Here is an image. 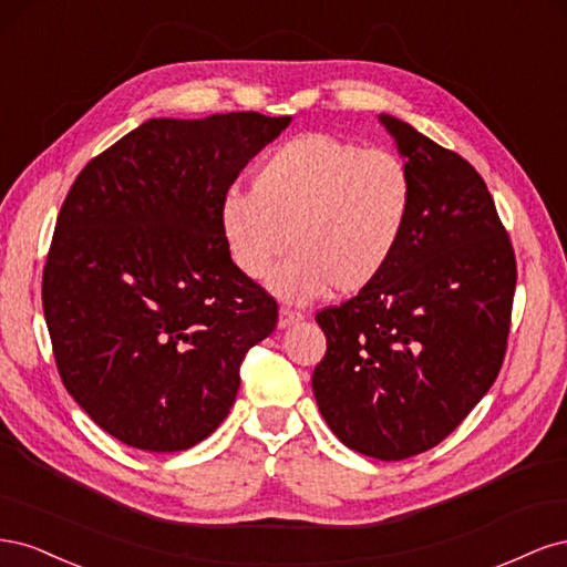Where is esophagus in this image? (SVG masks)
Wrapping results in <instances>:
<instances>
[{
	"mask_svg": "<svg viewBox=\"0 0 567 567\" xmlns=\"http://www.w3.org/2000/svg\"><path fill=\"white\" fill-rule=\"evenodd\" d=\"M302 321V315L300 312H293V310H286V307H281L279 310V329H288V326H293Z\"/></svg>",
	"mask_w": 567,
	"mask_h": 567,
	"instance_id": "1",
	"label": "esophagus"
}]
</instances>
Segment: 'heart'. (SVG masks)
Segmentation results:
<instances>
[{
	"instance_id": "obj_1",
	"label": "heart",
	"mask_w": 567,
	"mask_h": 567,
	"mask_svg": "<svg viewBox=\"0 0 567 567\" xmlns=\"http://www.w3.org/2000/svg\"><path fill=\"white\" fill-rule=\"evenodd\" d=\"M414 213V177L398 153L310 132L274 148L255 169L252 192L229 188L219 231L229 260L290 302L333 288L354 296L398 255Z\"/></svg>"
}]
</instances>
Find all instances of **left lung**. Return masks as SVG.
<instances>
[{
  "mask_svg": "<svg viewBox=\"0 0 567 567\" xmlns=\"http://www.w3.org/2000/svg\"><path fill=\"white\" fill-rule=\"evenodd\" d=\"M379 120L414 177V213L381 277L315 317L326 354L312 390L346 447L402 461L456 431L499 375L516 255L468 161Z\"/></svg>",
  "mask_w": 567,
  "mask_h": 567,
  "instance_id": "left-lung-1",
  "label": "left lung"
}]
</instances>
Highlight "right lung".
<instances>
[{
    "label": "right lung",
    "instance_id": "obj_1",
    "mask_svg": "<svg viewBox=\"0 0 567 567\" xmlns=\"http://www.w3.org/2000/svg\"><path fill=\"white\" fill-rule=\"evenodd\" d=\"M290 117H151L84 165L42 277L65 390L127 447L182 452L236 400L279 307L234 267L219 203Z\"/></svg>",
    "mask_w": 567,
    "mask_h": 567
}]
</instances>
